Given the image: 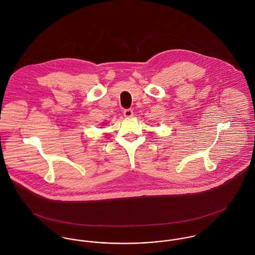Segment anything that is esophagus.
Segmentation results:
<instances>
[{
  "instance_id": "obj_1",
  "label": "esophagus",
  "mask_w": 255,
  "mask_h": 255,
  "mask_svg": "<svg viewBox=\"0 0 255 255\" xmlns=\"http://www.w3.org/2000/svg\"><path fill=\"white\" fill-rule=\"evenodd\" d=\"M124 116L126 118H130L133 116V111L131 109H126L124 111Z\"/></svg>"
}]
</instances>
